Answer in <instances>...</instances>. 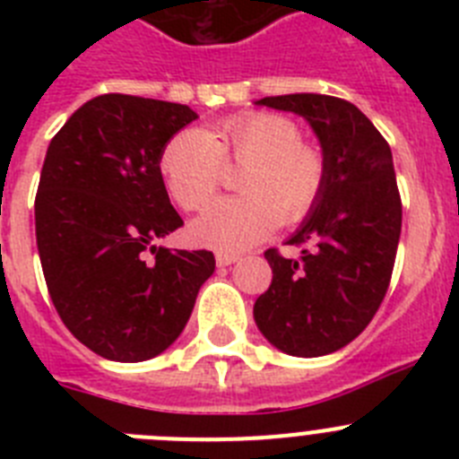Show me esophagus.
Masks as SVG:
<instances>
[{
	"instance_id": "esophagus-1",
	"label": "esophagus",
	"mask_w": 459,
	"mask_h": 459,
	"mask_svg": "<svg viewBox=\"0 0 459 459\" xmlns=\"http://www.w3.org/2000/svg\"><path fill=\"white\" fill-rule=\"evenodd\" d=\"M238 259L237 253H216V264L218 266H230Z\"/></svg>"
}]
</instances>
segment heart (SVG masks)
Masks as SVG:
<instances>
[{
    "label": "heart",
    "mask_w": 459,
    "mask_h": 459,
    "mask_svg": "<svg viewBox=\"0 0 459 459\" xmlns=\"http://www.w3.org/2000/svg\"><path fill=\"white\" fill-rule=\"evenodd\" d=\"M225 165H243L238 197L211 206L190 227L197 243L238 253L269 237L278 222L310 216L328 181V156L319 142L303 140L294 119L273 112H243L209 131L184 128L158 153V172L172 202L204 211L213 202Z\"/></svg>",
    "instance_id": "1"
}]
</instances>
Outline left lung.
Listing matches in <instances>:
<instances>
[{
	"mask_svg": "<svg viewBox=\"0 0 459 459\" xmlns=\"http://www.w3.org/2000/svg\"><path fill=\"white\" fill-rule=\"evenodd\" d=\"M257 105L310 121L328 156V181L319 204L287 241L301 255L264 253L273 278L255 301V322L285 354H331L363 333L391 285L403 230L391 147L350 100L287 93Z\"/></svg>",
	"mask_w": 459,
	"mask_h": 459,
	"instance_id": "8db88e82",
	"label": "left lung"
}]
</instances>
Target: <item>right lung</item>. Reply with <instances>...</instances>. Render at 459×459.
Listing matches in <instances>:
<instances>
[{
	"label": "right lung",
	"mask_w": 459,
	"mask_h": 459,
	"mask_svg": "<svg viewBox=\"0 0 459 459\" xmlns=\"http://www.w3.org/2000/svg\"><path fill=\"white\" fill-rule=\"evenodd\" d=\"M195 119L188 105L103 93L48 147L34 204L40 266L62 322L103 359L168 350L216 269L209 250L153 246L184 225L158 153Z\"/></svg>",
	"instance_id": "right-lung-1"
}]
</instances>
